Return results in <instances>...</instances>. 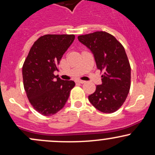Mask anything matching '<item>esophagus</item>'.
<instances>
[{
    "label": "esophagus",
    "instance_id": "34e87169",
    "mask_svg": "<svg viewBox=\"0 0 155 155\" xmlns=\"http://www.w3.org/2000/svg\"><path fill=\"white\" fill-rule=\"evenodd\" d=\"M77 82H78V83H80V84H84V83H85V81H84V80H80V79H78Z\"/></svg>",
    "mask_w": 155,
    "mask_h": 155
}]
</instances>
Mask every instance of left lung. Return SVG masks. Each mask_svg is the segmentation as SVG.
I'll list each match as a JSON object with an SVG mask.
<instances>
[{"instance_id": "left-lung-1", "label": "left lung", "mask_w": 155, "mask_h": 155, "mask_svg": "<svg viewBox=\"0 0 155 155\" xmlns=\"http://www.w3.org/2000/svg\"><path fill=\"white\" fill-rule=\"evenodd\" d=\"M78 40L91 50L97 68L104 72L102 83L88 99L99 111L114 113L122 106L130 89L131 68L124 48L105 31L81 35Z\"/></svg>"}]
</instances>
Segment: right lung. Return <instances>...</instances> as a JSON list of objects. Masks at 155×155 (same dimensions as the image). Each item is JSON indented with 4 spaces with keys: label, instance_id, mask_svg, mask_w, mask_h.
I'll return each instance as SVG.
<instances>
[{
    "label": "right lung",
    "instance_id": "right-lung-1",
    "mask_svg": "<svg viewBox=\"0 0 155 155\" xmlns=\"http://www.w3.org/2000/svg\"><path fill=\"white\" fill-rule=\"evenodd\" d=\"M75 39L74 35H46L31 48L23 66L24 89L31 104L49 116L63 108L75 86L54 74L62 56Z\"/></svg>",
    "mask_w": 155,
    "mask_h": 155
}]
</instances>
